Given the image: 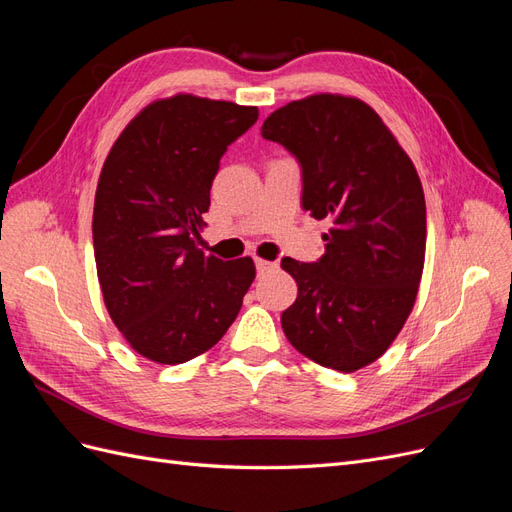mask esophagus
Segmentation results:
<instances>
[{
	"mask_svg": "<svg viewBox=\"0 0 512 512\" xmlns=\"http://www.w3.org/2000/svg\"><path fill=\"white\" fill-rule=\"evenodd\" d=\"M277 265L275 262H269V260H262V258H256V271H258V275H265V273H269V271H273Z\"/></svg>",
	"mask_w": 512,
	"mask_h": 512,
	"instance_id": "1",
	"label": "esophagus"
}]
</instances>
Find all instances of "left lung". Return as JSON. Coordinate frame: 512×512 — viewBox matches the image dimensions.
I'll return each mask as SVG.
<instances>
[{
  "instance_id": "left-lung-1",
  "label": "left lung",
  "mask_w": 512,
  "mask_h": 512,
  "mask_svg": "<svg viewBox=\"0 0 512 512\" xmlns=\"http://www.w3.org/2000/svg\"><path fill=\"white\" fill-rule=\"evenodd\" d=\"M262 136L299 160L301 205L331 224L318 262L282 260L299 286L282 329L307 359L350 374L389 350L414 307L427 241L421 179L359 98L294 100L265 119Z\"/></svg>"
}]
</instances>
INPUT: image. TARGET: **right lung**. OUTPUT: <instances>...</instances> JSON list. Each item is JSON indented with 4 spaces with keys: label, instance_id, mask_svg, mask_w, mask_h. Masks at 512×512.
<instances>
[{
    "label": "right lung",
    "instance_id": "add662e5",
    "mask_svg": "<svg viewBox=\"0 0 512 512\" xmlns=\"http://www.w3.org/2000/svg\"><path fill=\"white\" fill-rule=\"evenodd\" d=\"M256 106L177 94L151 102L115 141L94 203V254L104 305L145 359L177 365L220 342L256 277L250 256L196 247L211 183Z\"/></svg>",
    "mask_w": 512,
    "mask_h": 512
}]
</instances>
